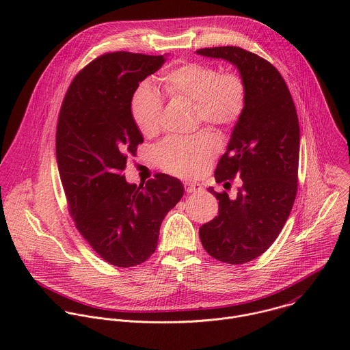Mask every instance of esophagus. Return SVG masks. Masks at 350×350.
Returning a JSON list of instances; mask_svg holds the SVG:
<instances>
[{"mask_svg": "<svg viewBox=\"0 0 350 350\" xmlns=\"http://www.w3.org/2000/svg\"><path fill=\"white\" fill-rule=\"evenodd\" d=\"M184 188L188 193H192V192H201L202 191V185L199 183H192V181H185L184 183Z\"/></svg>", "mask_w": 350, "mask_h": 350, "instance_id": "34e87169", "label": "esophagus"}]
</instances>
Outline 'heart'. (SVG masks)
Listing matches in <instances>:
<instances>
[{
	"label": "heart",
	"mask_w": 350,
	"mask_h": 350,
	"mask_svg": "<svg viewBox=\"0 0 350 350\" xmlns=\"http://www.w3.org/2000/svg\"><path fill=\"white\" fill-rule=\"evenodd\" d=\"M163 84L173 96L188 99L195 104L199 120L228 129L243 113L246 87L242 77L234 72L220 73L215 66L187 62L170 69ZM131 116L144 137H154L161 130L163 99L149 83L137 87L131 96ZM216 152L215 139L206 134L193 138H167L155 151L158 165L176 176L193 177L201 173Z\"/></svg>",
	"instance_id": "heart-1"
}]
</instances>
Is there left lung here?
Instances as JSON below:
<instances>
[{
  "mask_svg": "<svg viewBox=\"0 0 350 350\" xmlns=\"http://www.w3.org/2000/svg\"><path fill=\"white\" fill-rule=\"evenodd\" d=\"M196 54L232 64L246 87L243 113L215 172L217 183L238 176L242 185L232 199L209 187L219 215L199 228L212 258L242 265L267 251L293 206L301 141L297 115L282 76L266 59L239 46L202 48Z\"/></svg>",
  "mask_w": 350,
  "mask_h": 350,
  "instance_id": "left-lung-1",
  "label": "left lung"
}]
</instances>
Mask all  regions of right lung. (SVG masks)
Returning a JSON list of instances; mask_svg holds the SVG:
<instances>
[{
  "label": "right lung",
  "instance_id": "obj_1",
  "mask_svg": "<svg viewBox=\"0 0 350 350\" xmlns=\"http://www.w3.org/2000/svg\"><path fill=\"white\" fill-rule=\"evenodd\" d=\"M165 57L119 51L94 59L73 79L58 119L57 162L72 219L116 267L141 265L155 252L161 224L184 193L169 174L139 187L123 176L129 155L144 141L131 96Z\"/></svg>",
  "mask_w": 350,
  "mask_h": 350
}]
</instances>
